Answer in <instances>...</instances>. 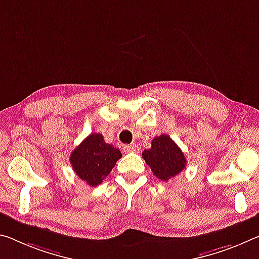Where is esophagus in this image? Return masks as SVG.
Returning a JSON list of instances; mask_svg holds the SVG:
<instances>
[{
  "label": "esophagus",
  "instance_id": "1",
  "mask_svg": "<svg viewBox=\"0 0 259 259\" xmlns=\"http://www.w3.org/2000/svg\"><path fill=\"white\" fill-rule=\"evenodd\" d=\"M123 150L125 152H131V153H137L139 151V147L137 144H130V145H125L123 147Z\"/></svg>",
  "mask_w": 259,
  "mask_h": 259
}]
</instances>
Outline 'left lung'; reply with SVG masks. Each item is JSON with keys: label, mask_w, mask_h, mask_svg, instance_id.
<instances>
[{"label": "left lung", "mask_w": 259, "mask_h": 259, "mask_svg": "<svg viewBox=\"0 0 259 259\" xmlns=\"http://www.w3.org/2000/svg\"><path fill=\"white\" fill-rule=\"evenodd\" d=\"M142 155L154 176L162 181L179 175L187 165L183 152L168 135L153 138L151 149L144 150Z\"/></svg>", "instance_id": "8db88e82"}]
</instances>
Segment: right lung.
<instances>
[{
    "instance_id": "obj_1",
    "label": "right lung",
    "mask_w": 259,
    "mask_h": 259,
    "mask_svg": "<svg viewBox=\"0 0 259 259\" xmlns=\"http://www.w3.org/2000/svg\"><path fill=\"white\" fill-rule=\"evenodd\" d=\"M120 150L105 142L100 134H91L72 151V169L89 186L97 187L112 171L118 159Z\"/></svg>"
}]
</instances>
